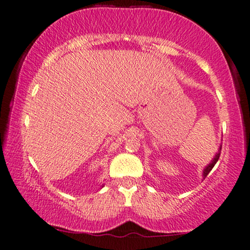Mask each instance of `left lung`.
Returning <instances> with one entry per match:
<instances>
[{"mask_svg":"<svg viewBox=\"0 0 250 250\" xmlns=\"http://www.w3.org/2000/svg\"><path fill=\"white\" fill-rule=\"evenodd\" d=\"M220 151H222V145H220L219 150H218V152L216 153V156H214L213 159L211 160V163L208 164V166H205V168L203 169V178H204V179H205V176H207V175L209 174V173L211 172V169L213 168V166L217 164L218 159H219V157H220Z\"/></svg>","mask_w":250,"mask_h":250,"instance_id":"1","label":"left lung"}]
</instances>
